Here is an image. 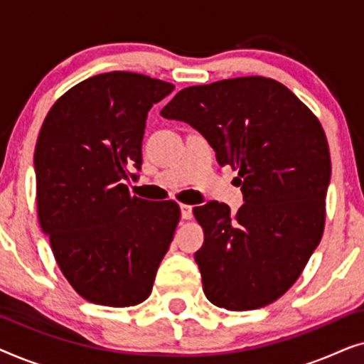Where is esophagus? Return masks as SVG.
I'll use <instances>...</instances> for the list:
<instances>
[{
  "label": "esophagus",
  "instance_id": "esophagus-1",
  "mask_svg": "<svg viewBox=\"0 0 364 364\" xmlns=\"http://www.w3.org/2000/svg\"><path fill=\"white\" fill-rule=\"evenodd\" d=\"M181 215L183 220H188L192 218V207L187 205V203H181Z\"/></svg>",
  "mask_w": 364,
  "mask_h": 364
}]
</instances>
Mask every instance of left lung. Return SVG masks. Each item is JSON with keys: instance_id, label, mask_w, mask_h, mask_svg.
<instances>
[{"instance_id": "left-lung-1", "label": "left lung", "mask_w": 364, "mask_h": 364, "mask_svg": "<svg viewBox=\"0 0 364 364\" xmlns=\"http://www.w3.org/2000/svg\"><path fill=\"white\" fill-rule=\"evenodd\" d=\"M161 116L191 124L220 166L238 171L245 203L237 213L215 200L193 208L203 293L233 311L270 305L301 275L325 228L331 162L320 121L262 76L186 87Z\"/></svg>"}]
</instances>
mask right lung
Wrapping results in <instances>:
<instances>
[{"label":"right lung","mask_w":364,"mask_h":364,"mask_svg":"<svg viewBox=\"0 0 364 364\" xmlns=\"http://www.w3.org/2000/svg\"><path fill=\"white\" fill-rule=\"evenodd\" d=\"M173 84L144 74H97L49 109L34 149L38 218L63 275L84 300L134 306L151 295L181 218L124 181L142 166L147 112Z\"/></svg>","instance_id":"right-lung-1"}]
</instances>
